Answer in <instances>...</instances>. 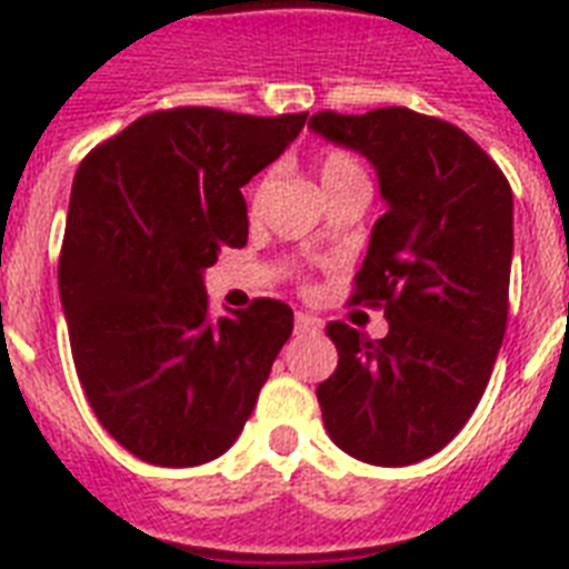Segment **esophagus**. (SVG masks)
I'll use <instances>...</instances> for the list:
<instances>
[{
	"label": "esophagus",
	"instance_id": "esophagus-1",
	"mask_svg": "<svg viewBox=\"0 0 569 569\" xmlns=\"http://www.w3.org/2000/svg\"><path fill=\"white\" fill-rule=\"evenodd\" d=\"M320 332V320L315 315H306V311H297V335Z\"/></svg>",
	"mask_w": 569,
	"mask_h": 569
}]
</instances>
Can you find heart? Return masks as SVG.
<instances>
[{"label": "heart", "instance_id": "1", "mask_svg": "<svg viewBox=\"0 0 569 569\" xmlns=\"http://www.w3.org/2000/svg\"><path fill=\"white\" fill-rule=\"evenodd\" d=\"M359 174H362V166H359L356 157H350L347 151H329L323 160H320V180H323V189L335 187V183H341V180L359 178ZM263 187H267V180L258 187L254 196H261Z\"/></svg>", "mask_w": 569, "mask_h": 569}]
</instances>
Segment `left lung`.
Here are the masks:
<instances>
[{"label":"left lung","mask_w":569,"mask_h":569,"mask_svg":"<svg viewBox=\"0 0 569 569\" xmlns=\"http://www.w3.org/2000/svg\"><path fill=\"white\" fill-rule=\"evenodd\" d=\"M308 127L368 157L389 204L350 297L386 308L389 335L371 341L341 320L326 326L338 347V368L317 386L326 433L362 463H418L463 430L499 356L510 183L460 127L407 106L317 112Z\"/></svg>","instance_id":"8db88e82"}]
</instances>
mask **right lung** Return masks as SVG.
Listing matches in <instances>:
<instances>
[{"label":"right lung","instance_id":"right-lung-1","mask_svg":"<svg viewBox=\"0 0 569 569\" xmlns=\"http://www.w3.org/2000/svg\"><path fill=\"white\" fill-rule=\"evenodd\" d=\"M306 118L178 106L79 166L59 258L70 353L97 421L144 463L183 469L228 451L293 332L279 299L213 320L204 270L246 246L240 189Z\"/></svg>","mask_w":569,"mask_h":569}]
</instances>
